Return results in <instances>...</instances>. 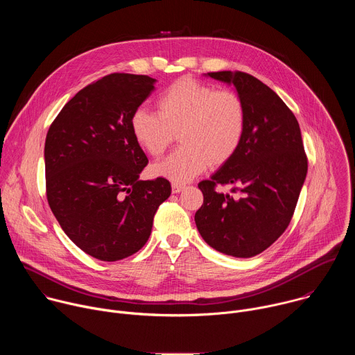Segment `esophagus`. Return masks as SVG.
<instances>
[{
	"instance_id": "esophagus-1",
	"label": "esophagus",
	"mask_w": 355,
	"mask_h": 355,
	"mask_svg": "<svg viewBox=\"0 0 355 355\" xmlns=\"http://www.w3.org/2000/svg\"><path fill=\"white\" fill-rule=\"evenodd\" d=\"M171 188H173V193H180L181 191H184L185 189V185H182V184H173L171 185Z\"/></svg>"
}]
</instances>
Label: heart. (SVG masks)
<instances>
[{
  "instance_id": "b5f03b06",
  "label": "heart",
  "mask_w": 355,
  "mask_h": 355,
  "mask_svg": "<svg viewBox=\"0 0 355 355\" xmlns=\"http://www.w3.org/2000/svg\"><path fill=\"white\" fill-rule=\"evenodd\" d=\"M156 107L157 114L137 108L130 116L135 140L155 159L166 153L178 135L181 146L151 167L156 177L175 184L191 181L209 164H226L243 143L247 110L233 89L180 78L159 95Z\"/></svg>"
}]
</instances>
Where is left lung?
I'll return each mask as SVG.
<instances>
[{
    "label": "left lung",
    "mask_w": 355,
    "mask_h": 355,
    "mask_svg": "<svg viewBox=\"0 0 355 355\" xmlns=\"http://www.w3.org/2000/svg\"><path fill=\"white\" fill-rule=\"evenodd\" d=\"M233 84L247 110V128L237 153L211 180L200 181L204 204L195 223L211 247L248 259L268 248L288 227L308 173L299 123L264 83L243 71L208 73ZM232 184L233 198L216 191Z\"/></svg>",
    "instance_id": "left-lung-1"
}]
</instances>
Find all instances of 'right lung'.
<instances>
[{"mask_svg":"<svg viewBox=\"0 0 355 355\" xmlns=\"http://www.w3.org/2000/svg\"><path fill=\"white\" fill-rule=\"evenodd\" d=\"M155 84L128 73L99 78L69 101L46 136L49 207L69 239L101 261L139 251L171 193L166 178L139 180L148 160L130 130Z\"/></svg>","mask_w":355,"mask_h":355,"instance_id":"add662e5","label":"right lung"}]
</instances>
